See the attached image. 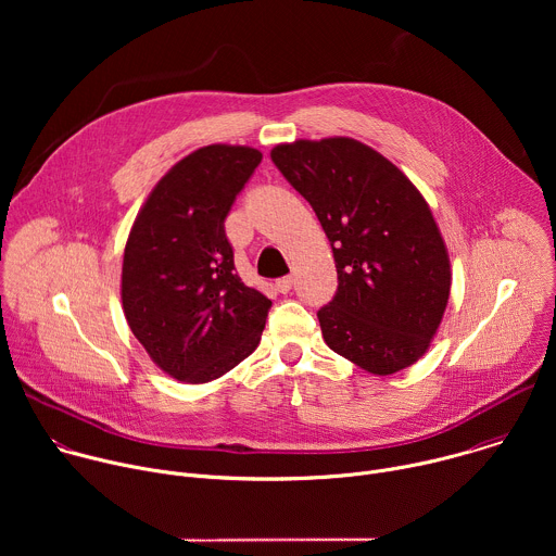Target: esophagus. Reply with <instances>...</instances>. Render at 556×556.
<instances>
[{
    "label": "esophagus",
    "mask_w": 556,
    "mask_h": 556,
    "mask_svg": "<svg viewBox=\"0 0 556 556\" xmlns=\"http://www.w3.org/2000/svg\"><path fill=\"white\" fill-rule=\"evenodd\" d=\"M292 283H294V279H292V275H286V277H281V279H277V290L281 292V294H288L290 290H292Z\"/></svg>",
    "instance_id": "esophagus-1"
}]
</instances>
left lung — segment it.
<instances>
[{
  "instance_id": "1",
  "label": "left lung",
  "mask_w": 556,
  "mask_h": 556,
  "mask_svg": "<svg viewBox=\"0 0 556 556\" xmlns=\"http://www.w3.org/2000/svg\"><path fill=\"white\" fill-rule=\"evenodd\" d=\"M270 157L332 244L339 288L316 312L330 350L378 376L416 363L451 290L448 255L420 191L352 138L277 144Z\"/></svg>"
}]
</instances>
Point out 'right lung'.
I'll use <instances>...</instances> for the list:
<instances>
[{"instance_id":"obj_1","label":"right lung","mask_w":556,"mask_h":556,"mask_svg":"<svg viewBox=\"0 0 556 556\" xmlns=\"http://www.w3.org/2000/svg\"><path fill=\"white\" fill-rule=\"evenodd\" d=\"M262 163L251 147L208 144L155 185L123 257V307L153 363L208 382L260 345L273 301L235 270L224 219Z\"/></svg>"}]
</instances>
